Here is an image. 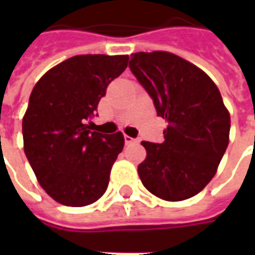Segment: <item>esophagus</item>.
<instances>
[{"label": "esophagus", "instance_id": "esophagus-1", "mask_svg": "<svg viewBox=\"0 0 255 255\" xmlns=\"http://www.w3.org/2000/svg\"><path fill=\"white\" fill-rule=\"evenodd\" d=\"M124 140H126V143L129 144V143H133V142H138L139 139L131 138V136H128V135H124Z\"/></svg>", "mask_w": 255, "mask_h": 255}]
</instances>
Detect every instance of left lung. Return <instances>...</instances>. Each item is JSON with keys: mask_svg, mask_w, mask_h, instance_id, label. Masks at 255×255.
Returning a JSON list of instances; mask_svg holds the SVG:
<instances>
[{"mask_svg": "<svg viewBox=\"0 0 255 255\" xmlns=\"http://www.w3.org/2000/svg\"><path fill=\"white\" fill-rule=\"evenodd\" d=\"M128 67L165 119L164 142H142L143 186L165 201L201 192L217 171L230 142L231 119L213 80L202 69L168 52L133 53Z\"/></svg>", "mask_w": 255, "mask_h": 255, "instance_id": "1", "label": "left lung"}]
</instances>
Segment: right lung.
Returning a JSON list of instances; mask_svg holds the SVG:
<instances>
[{"label": "right lung", "instance_id": "obj_1", "mask_svg": "<svg viewBox=\"0 0 255 255\" xmlns=\"http://www.w3.org/2000/svg\"><path fill=\"white\" fill-rule=\"evenodd\" d=\"M127 63L128 56H75L32 89L23 119L24 153L42 188L58 203L86 206L108 188L124 136L91 131V119Z\"/></svg>", "mask_w": 255, "mask_h": 255}]
</instances>
